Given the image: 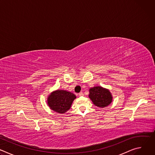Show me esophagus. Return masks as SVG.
I'll list each match as a JSON object with an SVG mask.
<instances>
[{
	"label": "esophagus",
	"mask_w": 155,
	"mask_h": 155,
	"mask_svg": "<svg viewBox=\"0 0 155 155\" xmlns=\"http://www.w3.org/2000/svg\"><path fill=\"white\" fill-rule=\"evenodd\" d=\"M78 95H79L80 96H83V93L81 91V92H80V93H78Z\"/></svg>",
	"instance_id": "1"
}]
</instances>
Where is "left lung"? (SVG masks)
Wrapping results in <instances>:
<instances>
[{"instance_id":"obj_1","label":"left lung","mask_w":155,"mask_h":155,"mask_svg":"<svg viewBox=\"0 0 155 155\" xmlns=\"http://www.w3.org/2000/svg\"><path fill=\"white\" fill-rule=\"evenodd\" d=\"M89 97L96 106L101 108L107 107L112 101V96L110 91L101 86L90 88Z\"/></svg>"}]
</instances>
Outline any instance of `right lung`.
I'll list each match as a JSON object with an SVG mask.
<instances>
[{
	"instance_id": "add662e5",
	"label": "right lung",
	"mask_w": 155,
	"mask_h": 155,
	"mask_svg": "<svg viewBox=\"0 0 155 155\" xmlns=\"http://www.w3.org/2000/svg\"><path fill=\"white\" fill-rule=\"evenodd\" d=\"M76 96L73 93L64 90L53 92L48 98V104L51 109L59 114H64L70 109Z\"/></svg>"
}]
</instances>
